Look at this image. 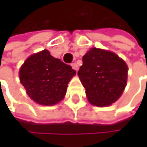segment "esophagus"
<instances>
[{"label":"esophagus","mask_w":147,"mask_h":147,"mask_svg":"<svg viewBox=\"0 0 147 147\" xmlns=\"http://www.w3.org/2000/svg\"><path fill=\"white\" fill-rule=\"evenodd\" d=\"M71 66H72V68H73L75 71H78V65L76 63H72L71 64Z\"/></svg>","instance_id":"1"}]
</instances>
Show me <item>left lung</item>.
I'll use <instances>...</instances> for the list:
<instances>
[{"label":"left lung","instance_id":"1","mask_svg":"<svg viewBox=\"0 0 147 147\" xmlns=\"http://www.w3.org/2000/svg\"><path fill=\"white\" fill-rule=\"evenodd\" d=\"M82 62L77 75L86 88L88 101L97 106L117 101L127 83L126 63L116 53L95 47L82 57Z\"/></svg>","mask_w":147,"mask_h":147}]
</instances>
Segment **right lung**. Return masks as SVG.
I'll return each instance as SVG.
<instances>
[{
    "label": "right lung",
    "mask_w": 147,
    "mask_h": 147,
    "mask_svg": "<svg viewBox=\"0 0 147 147\" xmlns=\"http://www.w3.org/2000/svg\"><path fill=\"white\" fill-rule=\"evenodd\" d=\"M76 71L53 58L47 50L29 57L19 71V78L26 93L35 102L53 105L66 94L67 85Z\"/></svg>",
    "instance_id": "right-lung-1"
}]
</instances>
